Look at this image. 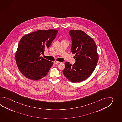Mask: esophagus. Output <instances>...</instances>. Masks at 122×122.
<instances>
[{
	"instance_id": "esophagus-1",
	"label": "esophagus",
	"mask_w": 122,
	"mask_h": 122,
	"mask_svg": "<svg viewBox=\"0 0 122 122\" xmlns=\"http://www.w3.org/2000/svg\"><path fill=\"white\" fill-rule=\"evenodd\" d=\"M60 62H59V61H54V63L55 64H59V63H60Z\"/></svg>"
}]
</instances>
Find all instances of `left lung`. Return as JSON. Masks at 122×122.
<instances>
[{
  "mask_svg": "<svg viewBox=\"0 0 122 122\" xmlns=\"http://www.w3.org/2000/svg\"><path fill=\"white\" fill-rule=\"evenodd\" d=\"M72 39L71 52L75 54L76 62L73 65L65 62L63 72L68 80L79 82L92 74L98 62L96 45L91 36L81 30H73L69 32Z\"/></svg>",
  "mask_w": 122,
  "mask_h": 122,
  "instance_id": "left-lung-1",
  "label": "left lung"
}]
</instances>
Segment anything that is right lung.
<instances>
[{"mask_svg": "<svg viewBox=\"0 0 122 122\" xmlns=\"http://www.w3.org/2000/svg\"><path fill=\"white\" fill-rule=\"evenodd\" d=\"M58 32L55 29L40 30L22 37L15 59L19 70L25 77L35 81L46 76L53 62L40 57V55L49 47Z\"/></svg>", "mask_w": 122, "mask_h": 122, "instance_id": "1", "label": "right lung"}]
</instances>
